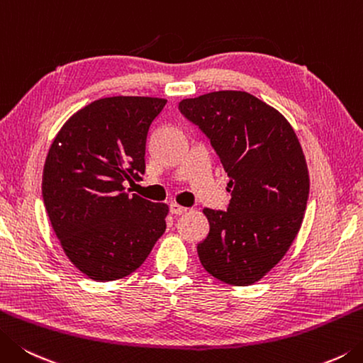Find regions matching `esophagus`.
Masks as SVG:
<instances>
[{
  "label": "esophagus",
  "mask_w": 363,
  "mask_h": 363,
  "mask_svg": "<svg viewBox=\"0 0 363 363\" xmlns=\"http://www.w3.org/2000/svg\"><path fill=\"white\" fill-rule=\"evenodd\" d=\"M170 211H172L174 215H183V213H186L188 208L186 207H182L180 203L172 202V203H170Z\"/></svg>",
  "instance_id": "1"
}]
</instances>
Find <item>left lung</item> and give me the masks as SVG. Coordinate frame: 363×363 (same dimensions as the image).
Instances as JSON below:
<instances>
[{
    "label": "left lung",
    "mask_w": 363,
    "mask_h": 363,
    "mask_svg": "<svg viewBox=\"0 0 363 363\" xmlns=\"http://www.w3.org/2000/svg\"><path fill=\"white\" fill-rule=\"evenodd\" d=\"M179 108L210 139L232 194L228 211L203 208L210 232L197 245L201 264L223 283L255 284L302 225L310 194L302 145L277 108L246 91H211Z\"/></svg>",
    "instance_id": "1"
}]
</instances>
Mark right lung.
Here are the masks:
<instances>
[{
  "instance_id": "1",
  "label": "right lung",
  "mask_w": 363,
  "mask_h": 363,
  "mask_svg": "<svg viewBox=\"0 0 363 363\" xmlns=\"http://www.w3.org/2000/svg\"><path fill=\"white\" fill-rule=\"evenodd\" d=\"M166 99L93 101L53 139L43 197L67 259L94 281L131 275L166 230L167 203L129 196L126 182L145 172L147 134Z\"/></svg>"
}]
</instances>
